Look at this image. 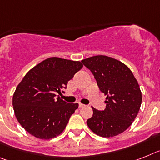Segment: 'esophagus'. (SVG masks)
I'll return each mask as SVG.
<instances>
[{"label":"esophagus","instance_id":"obj_1","mask_svg":"<svg viewBox=\"0 0 160 160\" xmlns=\"http://www.w3.org/2000/svg\"><path fill=\"white\" fill-rule=\"evenodd\" d=\"M79 107H80V108H84V107H85V105L80 103V104H79Z\"/></svg>","mask_w":160,"mask_h":160}]
</instances>
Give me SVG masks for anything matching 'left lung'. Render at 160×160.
Returning a JSON list of instances; mask_svg holds the SVG:
<instances>
[{"instance_id":"left-lung-1","label":"left lung","mask_w":160,"mask_h":160,"mask_svg":"<svg viewBox=\"0 0 160 160\" xmlns=\"http://www.w3.org/2000/svg\"><path fill=\"white\" fill-rule=\"evenodd\" d=\"M81 63L92 72L100 90L106 95V108L92 107L93 114L87 124L92 131L104 138L124 132L138 115L142 92L138 81L128 67L118 59L96 55Z\"/></svg>"}]
</instances>
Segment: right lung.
Wrapping results in <instances>:
<instances>
[{
  "mask_svg": "<svg viewBox=\"0 0 160 160\" xmlns=\"http://www.w3.org/2000/svg\"><path fill=\"white\" fill-rule=\"evenodd\" d=\"M83 68L80 61L51 57L30 69L16 88L13 106L21 126L40 139L63 131L79 105L67 103L56 94Z\"/></svg>",
  "mask_w": 160,
  "mask_h": 160,
  "instance_id": "add662e5",
  "label": "right lung"
}]
</instances>
